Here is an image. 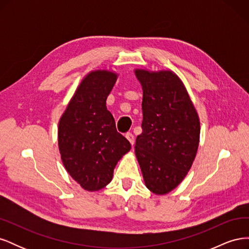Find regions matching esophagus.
<instances>
[{"label": "esophagus", "mask_w": 249, "mask_h": 249, "mask_svg": "<svg viewBox=\"0 0 249 249\" xmlns=\"http://www.w3.org/2000/svg\"><path fill=\"white\" fill-rule=\"evenodd\" d=\"M125 138L129 140V142L131 143L132 145H134V142H135V140H134V135L132 134V133H126L125 134Z\"/></svg>", "instance_id": "esophagus-1"}]
</instances>
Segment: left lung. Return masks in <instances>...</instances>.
Here are the masks:
<instances>
[{"label":"left lung","instance_id":"obj_1","mask_svg":"<svg viewBox=\"0 0 249 249\" xmlns=\"http://www.w3.org/2000/svg\"><path fill=\"white\" fill-rule=\"evenodd\" d=\"M141 84L142 133L135 154L147 189L157 195L182 183L196 157L200 123L183 81L170 70L135 69Z\"/></svg>","mask_w":249,"mask_h":249}]
</instances>
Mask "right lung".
<instances>
[{
    "instance_id": "1",
    "label": "right lung",
    "mask_w": 249,
    "mask_h": 249,
    "mask_svg": "<svg viewBox=\"0 0 249 249\" xmlns=\"http://www.w3.org/2000/svg\"><path fill=\"white\" fill-rule=\"evenodd\" d=\"M117 78L116 71L107 69L89 71L59 119L58 147L63 166L89 192L111 182L117 162L131 149L106 107Z\"/></svg>"
}]
</instances>
